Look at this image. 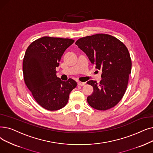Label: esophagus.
I'll return each instance as SVG.
<instances>
[{"label": "esophagus", "instance_id": "34e87169", "mask_svg": "<svg viewBox=\"0 0 153 153\" xmlns=\"http://www.w3.org/2000/svg\"><path fill=\"white\" fill-rule=\"evenodd\" d=\"M78 85H81V86H84L85 85V82H78Z\"/></svg>", "mask_w": 153, "mask_h": 153}]
</instances>
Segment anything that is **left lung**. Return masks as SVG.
Returning <instances> with one entry per match:
<instances>
[{
  "mask_svg": "<svg viewBox=\"0 0 153 153\" xmlns=\"http://www.w3.org/2000/svg\"><path fill=\"white\" fill-rule=\"evenodd\" d=\"M96 68L102 71L99 82L91 80L94 91L87 101L92 108L105 111L117 104L124 96L131 72V59L126 46L109 34H97L79 39L75 43Z\"/></svg>",
  "mask_w": 153,
  "mask_h": 153,
  "instance_id": "8db88e82",
  "label": "left lung"
}]
</instances>
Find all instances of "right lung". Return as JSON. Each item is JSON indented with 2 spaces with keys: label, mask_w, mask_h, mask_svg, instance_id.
Segmentation results:
<instances>
[{
  "label": "right lung",
  "mask_w": 153,
  "mask_h": 153,
  "mask_svg": "<svg viewBox=\"0 0 153 153\" xmlns=\"http://www.w3.org/2000/svg\"><path fill=\"white\" fill-rule=\"evenodd\" d=\"M74 40L45 36L32 42L23 59L25 83L33 97L48 111L61 109L67 104L70 92L77 86L72 79L61 81L56 76L64 51Z\"/></svg>",
  "instance_id": "1"
}]
</instances>
